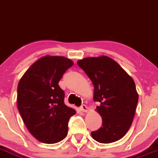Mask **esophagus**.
<instances>
[{
	"label": "esophagus",
	"mask_w": 158,
	"mask_h": 158,
	"mask_svg": "<svg viewBox=\"0 0 158 158\" xmlns=\"http://www.w3.org/2000/svg\"><path fill=\"white\" fill-rule=\"evenodd\" d=\"M79 109H80L81 111H83V112H87L89 110L88 106H86V105H82L80 106V108H79Z\"/></svg>",
	"instance_id": "obj_1"
}]
</instances>
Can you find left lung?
<instances>
[{
	"mask_svg": "<svg viewBox=\"0 0 158 158\" xmlns=\"http://www.w3.org/2000/svg\"><path fill=\"white\" fill-rule=\"evenodd\" d=\"M94 85L95 110L102 119L91 137L100 143L117 142L132 124L138 101L134 79L116 61L106 56L87 57L77 61Z\"/></svg>",
	"mask_w": 158,
	"mask_h": 158,
	"instance_id": "8db88e82",
	"label": "left lung"
}]
</instances>
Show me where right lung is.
<instances>
[{"instance_id": "obj_1", "label": "right lung", "mask_w": 158, "mask_h": 158, "mask_svg": "<svg viewBox=\"0 0 158 158\" xmlns=\"http://www.w3.org/2000/svg\"><path fill=\"white\" fill-rule=\"evenodd\" d=\"M74 63L59 56H45L26 71L17 87V108L31 134L40 142L54 144L68 135V123L75 110L64 104L59 86Z\"/></svg>"}]
</instances>
